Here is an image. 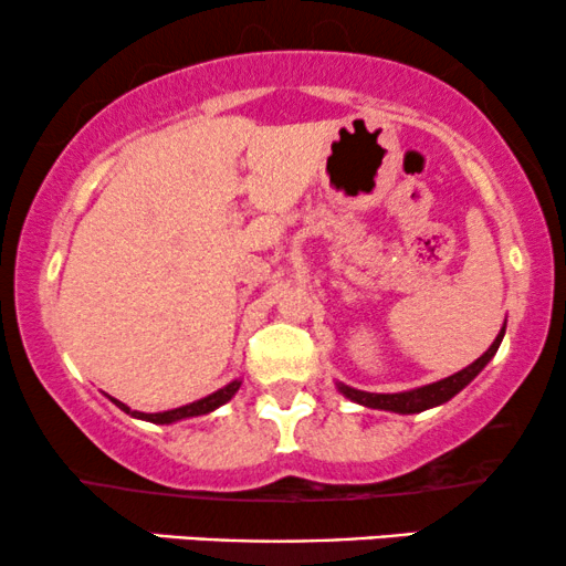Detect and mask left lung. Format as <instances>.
<instances>
[{"mask_svg":"<svg viewBox=\"0 0 566 566\" xmlns=\"http://www.w3.org/2000/svg\"><path fill=\"white\" fill-rule=\"evenodd\" d=\"M505 335V327L500 329V335L495 337V343H492L490 348L484 350L482 356H479L473 365H469L465 369H460V373L450 375V378L439 380V382H431V386H423V388H415V391H405V394H367V391H356V388L350 386H337L340 388V394H346L348 399L359 401V405L365 407H373V409H391V412H401V415H412V412H423L428 407H437V405H444V401H450L454 394L463 391L469 382L476 378L479 373H482L486 361L492 359V356L497 354L500 348V340H503Z\"/></svg>","mask_w":566,"mask_h":566,"instance_id":"left-lung-1","label":"left lung"}]
</instances>
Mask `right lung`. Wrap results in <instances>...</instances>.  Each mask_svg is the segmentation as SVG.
Returning <instances> with one entry per match:
<instances>
[{"instance_id":"obj_1","label":"right lung","mask_w":566,"mask_h":566,"mask_svg":"<svg viewBox=\"0 0 566 566\" xmlns=\"http://www.w3.org/2000/svg\"><path fill=\"white\" fill-rule=\"evenodd\" d=\"M237 391H239V380H233L226 388H220V391L205 396V399H199V401H193V405H186V407H178V409H167V412H135V409H129L127 405H122V401H116V399H114V405L119 409H125V412L133 415V418L148 420V423H175V420L197 418V415L212 412V409L226 405V401H229Z\"/></svg>"}]
</instances>
